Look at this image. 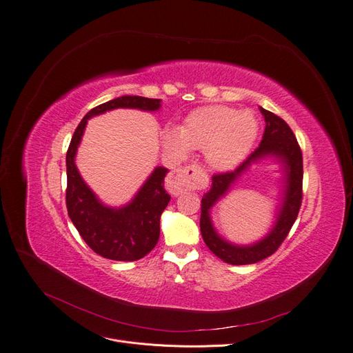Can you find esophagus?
Here are the masks:
<instances>
[{
    "mask_svg": "<svg viewBox=\"0 0 353 353\" xmlns=\"http://www.w3.org/2000/svg\"><path fill=\"white\" fill-rule=\"evenodd\" d=\"M167 190L173 194H180L186 190H199L208 185V176L199 165L190 164L172 172L167 177Z\"/></svg>",
    "mask_w": 353,
    "mask_h": 353,
    "instance_id": "obj_1",
    "label": "esophagus"
}]
</instances>
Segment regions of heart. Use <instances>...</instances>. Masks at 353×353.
I'll return each instance as SVG.
<instances>
[{
    "label": "heart",
    "mask_w": 353,
    "mask_h": 353,
    "mask_svg": "<svg viewBox=\"0 0 353 353\" xmlns=\"http://www.w3.org/2000/svg\"><path fill=\"white\" fill-rule=\"evenodd\" d=\"M258 131V119L251 111L209 105L192 111L180 128H164L161 143L180 159L188 157L190 150L205 151L213 170L228 172L247 157Z\"/></svg>",
    "instance_id": "1"
}]
</instances>
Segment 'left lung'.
Instances as JSON below:
<instances>
[{
  "instance_id": "1",
  "label": "left lung",
  "mask_w": 353,
  "mask_h": 353,
  "mask_svg": "<svg viewBox=\"0 0 353 353\" xmlns=\"http://www.w3.org/2000/svg\"><path fill=\"white\" fill-rule=\"evenodd\" d=\"M265 130L259 147L245 160L236 170L216 174L212 179V186L202 197L201 232L208 248L221 258L223 263L232 265H247L272 255L288 235L291 226L297 219L301 206L303 186V157L296 137L287 122L275 114L259 106ZM272 161L279 165L281 197L274 214L270 231L261 239L251 244H235L223 239L216 231L211 221V209L232 190L234 183L252 165Z\"/></svg>"
}]
</instances>
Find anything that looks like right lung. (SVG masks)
<instances>
[{
    "instance_id": "1",
    "label": "right lung",
    "mask_w": 353,
    "mask_h": 353,
    "mask_svg": "<svg viewBox=\"0 0 353 353\" xmlns=\"http://www.w3.org/2000/svg\"><path fill=\"white\" fill-rule=\"evenodd\" d=\"M118 108L157 112L161 99L125 95L98 105L83 117L66 154V206L70 221L90 250L114 261H137L159 242L160 216L170 202L164 189L168 170L157 165L128 203L108 206L86 185L74 163L88 119Z\"/></svg>"
}]
</instances>
